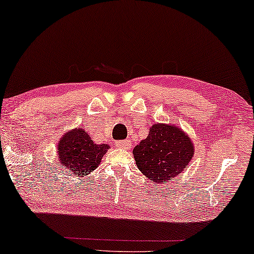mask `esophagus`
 Instances as JSON below:
<instances>
[{"label":"esophagus","mask_w":254,"mask_h":254,"mask_svg":"<svg viewBox=\"0 0 254 254\" xmlns=\"http://www.w3.org/2000/svg\"><path fill=\"white\" fill-rule=\"evenodd\" d=\"M117 145L121 149H125V150H128L130 148V142L129 140H123V141H118Z\"/></svg>","instance_id":"esophagus-1"}]
</instances>
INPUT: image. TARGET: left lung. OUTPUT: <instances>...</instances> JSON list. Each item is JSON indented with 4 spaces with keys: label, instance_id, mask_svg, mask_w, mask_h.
Here are the masks:
<instances>
[{
    "label": "left lung",
    "instance_id": "1",
    "mask_svg": "<svg viewBox=\"0 0 254 254\" xmlns=\"http://www.w3.org/2000/svg\"><path fill=\"white\" fill-rule=\"evenodd\" d=\"M136 165L145 177L161 184L178 176L190 164L194 147L183 130L172 125H154L145 140L134 148Z\"/></svg>",
    "mask_w": 254,
    "mask_h": 254
}]
</instances>
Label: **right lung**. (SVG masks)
<instances>
[{"label": "right lung", "instance_id": "right-lung-1", "mask_svg": "<svg viewBox=\"0 0 254 254\" xmlns=\"http://www.w3.org/2000/svg\"><path fill=\"white\" fill-rule=\"evenodd\" d=\"M110 145L96 144L84 129L77 128L62 137L58 145L62 168L76 177L92 172L102 161Z\"/></svg>", "mask_w": 254, "mask_h": 254}]
</instances>
